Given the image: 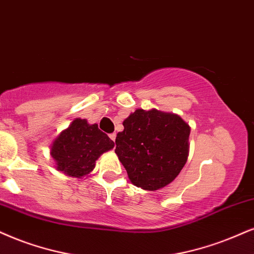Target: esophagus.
Masks as SVG:
<instances>
[{"instance_id": "1", "label": "esophagus", "mask_w": 254, "mask_h": 254, "mask_svg": "<svg viewBox=\"0 0 254 254\" xmlns=\"http://www.w3.org/2000/svg\"><path fill=\"white\" fill-rule=\"evenodd\" d=\"M109 137H111V139L113 140V141H114V140H115V137H117V134H115V133H112V134H109Z\"/></svg>"}]
</instances>
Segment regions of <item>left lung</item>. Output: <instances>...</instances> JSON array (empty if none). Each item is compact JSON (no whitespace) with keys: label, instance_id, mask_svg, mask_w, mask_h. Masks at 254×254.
<instances>
[{"label":"left lung","instance_id":"1","mask_svg":"<svg viewBox=\"0 0 254 254\" xmlns=\"http://www.w3.org/2000/svg\"><path fill=\"white\" fill-rule=\"evenodd\" d=\"M122 125L115 153L130 183L146 190L171 184L189 158V124L172 113L136 109Z\"/></svg>","mask_w":254,"mask_h":254}]
</instances>
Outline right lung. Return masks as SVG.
Instances as JSON below:
<instances>
[{
	"mask_svg": "<svg viewBox=\"0 0 254 254\" xmlns=\"http://www.w3.org/2000/svg\"><path fill=\"white\" fill-rule=\"evenodd\" d=\"M113 147L114 142L98 125H89L86 119H75L53 141L51 155L58 171L80 179L88 175L100 155Z\"/></svg>",
	"mask_w": 254,
	"mask_h": 254,
	"instance_id": "right-lung-1",
	"label": "right lung"
}]
</instances>
